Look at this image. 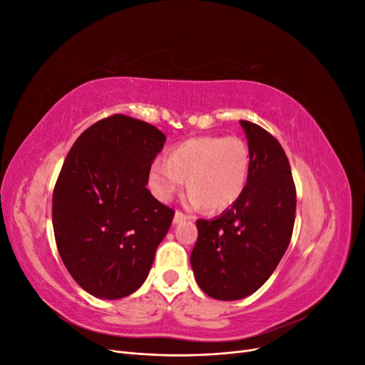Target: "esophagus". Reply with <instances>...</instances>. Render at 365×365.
Listing matches in <instances>:
<instances>
[{
  "instance_id": "obj_1",
  "label": "esophagus",
  "mask_w": 365,
  "mask_h": 365,
  "mask_svg": "<svg viewBox=\"0 0 365 365\" xmlns=\"http://www.w3.org/2000/svg\"><path fill=\"white\" fill-rule=\"evenodd\" d=\"M189 219H190V216H187V215L181 213V212H175L173 224H180V222H182V220H189Z\"/></svg>"
}]
</instances>
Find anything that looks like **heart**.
<instances>
[{"label":"heart","mask_w":365,"mask_h":365,"mask_svg":"<svg viewBox=\"0 0 365 365\" xmlns=\"http://www.w3.org/2000/svg\"><path fill=\"white\" fill-rule=\"evenodd\" d=\"M250 168V150L242 140L196 137L172 148L168 160L152 163L149 187L158 200L170 201L187 180V205L217 213L244 195Z\"/></svg>","instance_id":"b5f03b06"}]
</instances>
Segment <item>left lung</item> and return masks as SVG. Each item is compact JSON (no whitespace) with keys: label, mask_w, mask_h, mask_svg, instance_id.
<instances>
[{"label":"left lung","mask_w":365,"mask_h":365,"mask_svg":"<svg viewBox=\"0 0 365 365\" xmlns=\"http://www.w3.org/2000/svg\"><path fill=\"white\" fill-rule=\"evenodd\" d=\"M251 168L240 200L215 219H197L190 264L200 288L233 302L256 292L288 248L297 195L288 157L269 132L240 120Z\"/></svg>","instance_id":"8db88e82"}]
</instances>
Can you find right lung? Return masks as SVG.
Returning a JSON list of instances; mask_svg holds the SVG:
<instances>
[{
  "label": "right lung",
  "instance_id": "right-lung-1",
  "mask_svg": "<svg viewBox=\"0 0 365 365\" xmlns=\"http://www.w3.org/2000/svg\"><path fill=\"white\" fill-rule=\"evenodd\" d=\"M165 135L123 114L76 140L53 192V230L76 283L117 300L145 283L175 212L146 189Z\"/></svg>",
  "mask_w": 365,
  "mask_h": 365
}]
</instances>
